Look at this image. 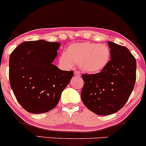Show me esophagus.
<instances>
[{
  "instance_id": "1",
  "label": "esophagus",
  "mask_w": 146,
  "mask_h": 146,
  "mask_svg": "<svg viewBox=\"0 0 146 146\" xmlns=\"http://www.w3.org/2000/svg\"><path fill=\"white\" fill-rule=\"evenodd\" d=\"M74 74H75V75H76V76H78V77H80V73L79 71H75L74 72Z\"/></svg>"
}]
</instances>
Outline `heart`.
<instances>
[{"label":"heart","instance_id":"heart-1","mask_svg":"<svg viewBox=\"0 0 146 146\" xmlns=\"http://www.w3.org/2000/svg\"><path fill=\"white\" fill-rule=\"evenodd\" d=\"M111 51L108 45L84 42L68 45L62 59L68 66L79 64L82 71L97 74L110 63Z\"/></svg>","mask_w":146,"mask_h":146}]
</instances>
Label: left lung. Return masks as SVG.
<instances>
[{
	"mask_svg": "<svg viewBox=\"0 0 146 146\" xmlns=\"http://www.w3.org/2000/svg\"><path fill=\"white\" fill-rule=\"evenodd\" d=\"M111 51L110 63L97 74H83L82 101L98 115H108L119 110L132 93L136 80L137 63L125 46L108 42Z\"/></svg>",
	"mask_w": 146,
	"mask_h": 146,
	"instance_id": "left-lung-1",
	"label": "left lung"
}]
</instances>
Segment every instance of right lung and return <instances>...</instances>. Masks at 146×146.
<instances>
[{
	"mask_svg": "<svg viewBox=\"0 0 146 146\" xmlns=\"http://www.w3.org/2000/svg\"><path fill=\"white\" fill-rule=\"evenodd\" d=\"M60 46V43L44 40L27 41L10 55V86L29 113L40 114L53 109L73 78V71H62L53 64Z\"/></svg>",
	"mask_w": 146,
	"mask_h": 146,
	"instance_id": "add662e5",
	"label": "right lung"
}]
</instances>
